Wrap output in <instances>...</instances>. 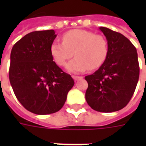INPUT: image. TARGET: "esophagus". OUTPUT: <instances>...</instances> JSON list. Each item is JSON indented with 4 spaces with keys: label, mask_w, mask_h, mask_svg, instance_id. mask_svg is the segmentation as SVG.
<instances>
[{
    "label": "esophagus",
    "mask_w": 146,
    "mask_h": 146,
    "mask_svg": "<svg viewBox=\"0 0 146 146\" xmlns=\"http://www.w3.org/2000/svg\"><path fill=\"white\" fill-rule=\"evenodd\" d=\"M73 78L74 79V80H78L83 79V76H73Z\"/></svg>",
    "instance_id": "34e87169"
}]
</instances>
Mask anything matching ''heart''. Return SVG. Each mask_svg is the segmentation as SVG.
<instances>
[{"instance_id":"obj_1","label":"heart","mask_w":146,"mask_h":146,"mask_svg":"<svg viewBox=\"0 0 146 146\" xmlns=\"http://www.w3.org/2000/svg\"><path fill=\"white\" fill-rule=\"evenodd\" d=\"M108 44L104 36L84 30H73L62 36V43L54 42L50 48L51 57L59 66H64L70 58H75L67 64L70 73H82L88 69L100 67L108 55Z\"/></svg>"}]
</instances>
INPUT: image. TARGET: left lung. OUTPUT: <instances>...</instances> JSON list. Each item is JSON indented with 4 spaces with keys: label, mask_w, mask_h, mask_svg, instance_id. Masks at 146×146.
Returning a JSON list of instances; mask_svg holds the SVG:
<instances>
[{
    "label": "left lung",
    "mask_w": 146,
    "mask_h": 146,
    "mask_svg": "<svg viewBox=\"0 0 146 146\" xmlns=\"http://www.w3.org/2000/svg\"><path fill=\"white\" fill-rule=\"evenodd\" d=\"M107 40L108 55L97 71L85 76L88 104L95 111L112 113L127 105L139 78L137 50L123 34L99 27Z\"/></svg>",
    "instance_id": "left-lung-1"
}]
</instances>
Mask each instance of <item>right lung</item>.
<instances>
[{
	"mask_svg": "<svg viewBox=\"0 0 146 146\" xmlns=\"http://www.w3.org/2000/svg\"><path fill=\"white\" fill-rule=\"evenodd\" d=\"M56 36L54 30L31 32L11 49L9 80L15 95L24 108L38 115L60 110L74 85L51 57Z\"/></svg>",
	"mask_w": 146,
	"mask_h": 146,
	"instance_id": "obj_1",
	"label": "right lung"
}]
</instances>
